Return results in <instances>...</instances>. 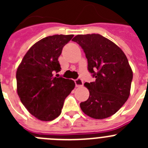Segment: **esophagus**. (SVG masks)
I'll return each mask as SVG.
<instances>
[{"instance_id": "obj_1", "label": "esophagus", "mask_w": 148, "mask_h": 148, "mask_svg": "<svg viewBox=\"0 0 148 148\" xmlns=\"http://www.w3.org/2000/svg\"><path fill=\"white\" fill-rule=\"evenodd\" d=\"M75 84L77 87H82L84 85V82L82 78H77V79H75Z\"/></svg>"}]
</instances>
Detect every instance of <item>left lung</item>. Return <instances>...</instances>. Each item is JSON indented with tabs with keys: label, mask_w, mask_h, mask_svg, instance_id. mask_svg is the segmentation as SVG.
<instances>
[{
	"label": "left lung",
	"mask_w": 148,
	"mask_h": 148,
	"mask_svg": "<svg viewBox=\"0 0 148 148\" xmlns=\"http://www.w3.org/2000/svg\"><path fill=\"white\" fill-rule=\"evenodd\" d=\"M85 53L89 72L95 78L84 84L88 99L80 104L91 118L103 119L113 116L126 102L133 79L126 56L118 46L99 34L78 35L73 39Z\"/></svg>",
	"instance_id": "obj_1"
}]
</instances>
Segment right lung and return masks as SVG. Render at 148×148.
I'll return each instance as SVG.
<instances>
[{
	"instance_id": "right-lung-1",
	"label": "right lung",
	"mask_w": 148,
	"mask_h": 148,
	"mask_svg": "<svg viewBox=\"0 0 148 148\" xmlns=\"http://www.w3.org/2000/svg\"><path fill=\"white\" fill-rule=\"evenodd\" d=\"M73 35H55L31 47L16 73L17 92L22 104L40 121H52L61 113L64 100L75 87L73 80L54 76L61 71L58 59Z\"/></svg>"
}]
</instances>
